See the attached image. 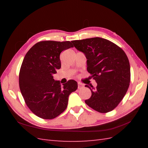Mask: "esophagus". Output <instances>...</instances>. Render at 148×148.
Returning a JSON list of instances; mask_svg holds the SVG:
<instances>
[{"mask_svg":"<svg viewBox=\"0 0 148 148\" xmlns=\"http://www.w3.org/2000/svg\"><path fill=\"white\" fill-rule=\"evenodd\" d=\"M77 84H78V89H81V88H83L84 87V84H83L81 83H78Z\"/></svg>","mask_w":148,"mask_h":148,"instance_id":"esophagus-1","label":"esophagus"}]
</instances>
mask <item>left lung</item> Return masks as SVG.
<instances>
[{"label": "left lung", "mask_w": 148, "mask_h": 148, "mask_svg": "<svg viewBox=\"0 0 148 148\" xmlns=\"http://www.w3.org/2000/svg\"><path fill=\"white\" fill-rule=\"evenodd\" d=\"M87 58V71L97 83L89 87L90 98L85 103L101 113L112 111L123 99L130 82V63L120 47L109 40L93 37L71 41Z\"/></svg>", "instance_id": "8db88e82"}]
</instances>
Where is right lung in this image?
Returning <instances> with one entry per match:
<instances>
[{
  "label": "right lung",
  "mask_w": 148,
  "mask_h": 148,
  "mask_svg": "<svg viewBox=\"0 0 148 148\" xmlns=\"http://www.w3.org/2000/svg\"><path fill=\"white\" fill-rule=\"evenodd\" d=\"M73 47L70 41L44 40L34 45L25 56L19 86L28 108L40 118L57 117L67 108L69 95L77 88L76 81L60 85L53 76L61 67V52Z\"/></svg>",
  "instance_id": "obj_1"
}]
</instances>
